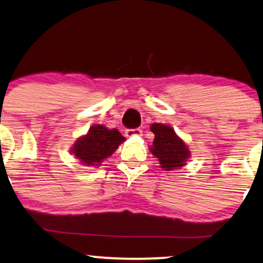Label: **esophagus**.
Masks as SVG:
<instances>
[{"mask_svg":"<svg viewBox=\"0 0 263 263\" xmlns=\"http://www.w3.org/2000/svg\"><path fill=\"white\" fill-rule=\"evenodd\" d=\"M141 129L137 128V129H126L125 130V135L126 137H140L141 135Z\"/></svg>","mask_w":263,"mask_h":263,"instance_id":"obj_1","label":"esophagus"}]
</instances>
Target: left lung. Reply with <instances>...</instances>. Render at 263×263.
I'll use <instances>...</instances> for the list:
<instances>
[{"mask_svg":"<svg viewBox=\"0 0 263 263\" xmlns=\"http://www.w3.org/2000/svg\"><path fill=\"white\" fill-rule=\"evenodd\" d=\"M150 130L155 134L150 151L159 160L160 167L165 171H175L183 167L191 157L188 145L176 134L172 126L154 123Z\"/></svg>","mask_w":263,"mask_h":263,"instance_id":"1","label":"left lung"}]
</instances>
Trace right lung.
Returning a JSON list of instances; mask_svg holds the SVG:
<instances>
[{
	"mask_svg": "<svg viewBox=\"0 0 263 263\" xmlns=\"http://www.w3.org/2000/svg\"><path fill=\"white\" fill-rule=\"evenodd\" d=\"M125 138L118 129H108L102 124H95L85 135L77 138L71 146L70 153L79 160L80 163L88 167L101 166L104 160L113 155Z\"/></svg>",
	"mask_w": 263,
	"mask_h": 263,
	"instance_id": "add662e5",
	"label": "right lung"
}]
</instances>
